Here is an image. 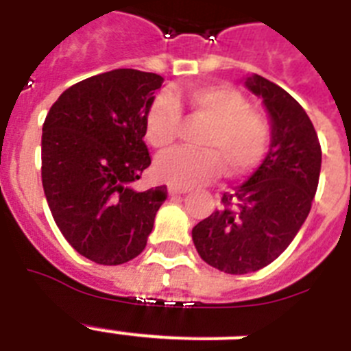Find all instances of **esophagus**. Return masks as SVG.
Listing matches in <instances>:
<instances>
[{
	"label": "esophagus",
	"mask_w": 351,
	"mask_h": 351,
	"mask_svg": "<svg viewBox=\"0 0 351 351\" xmlns=\"http://www.w3.org/2000/svg\"><path fill=\"white\" fill-rule=\"evenodd\" d=\"M167 193H169V196H178V194L187 193V189L176 187V185H169V187H167Z\"/></svg>",
	"instance_id": "obj_1"
}]
</instances>
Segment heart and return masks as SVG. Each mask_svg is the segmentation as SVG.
<instances>
[{
    "instance_id": "heart-1",
    "label": "heart",
    "mask_w": 351,
    "mask_h": 351,
    "mask_svg": "<svg viewBox=\"0 0 351 351\" xmlns=\"http://www.w3.org/2000/svg\"><path fill=\"white\" fill-rule=\"evenodd\" d=\"M187 100L194 114L208 121L199 145L203 150L175 148L155 160V175L166 184L194 187L221 173L245 175L263 160L270 143L272 127L263 112L251 109L242 91L230 84H210L180 91H162L152 100L145 118L146 141L154 148H167L182 129V102Z\"/></svg>"
}]
</instances>
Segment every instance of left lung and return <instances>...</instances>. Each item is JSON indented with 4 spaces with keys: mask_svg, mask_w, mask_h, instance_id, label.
Instances as JSON below:
<instances>
[{
    "mask_svg": "<svg viewBox=\"0 0 351 351\" xmlns=\"http://www.w3.org/2000/svg\"><path fill=\"white\" fill-rule=\"evenodd\" d=\"M245 86L270 112L272 145L254 175L193 228L203 261L226 274L256 272L285 252L309 215L322 169L318 134L302 106L261 75Z\"/></svg>",
    "mask_w": 351,
    "mask_h": 351,
    "instance_id": "8db88e82",
    "label": "left lung"
}]
</instances>
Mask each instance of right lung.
Listing matches in <instances>:
<instances>
[{
    "label": "right lung",
    "instance_id": "add662e5",
    "mask_svg": "<svg viewBox=\"0 0 351 351\" xmlns=\"http://www.w3.org/2000/svg\"><path fill=\"white\" fill-rule=\"evenodd\" d=\"M158 74L117 69L60 95L42 127V185L66 242L99 265H121L146 247L166 187L138 193L152 164L145 118Z\"/></svg>",
    "mask_w": 351,
    "mask_h": 351
}]
</instances>
